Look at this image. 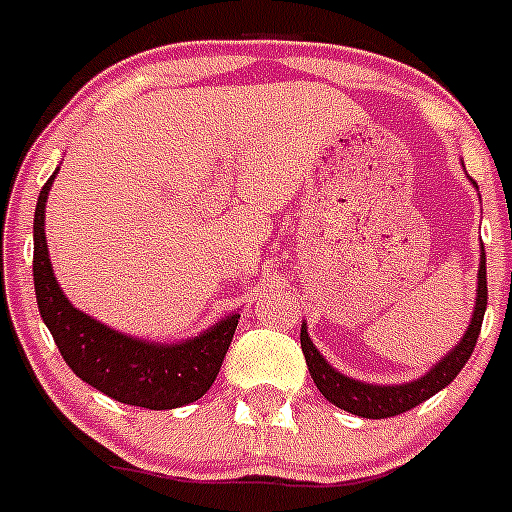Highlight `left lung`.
Here are the masks:
<instances>
[{
	"instance_id": "1",
	"label": "left lung",
	"mask_w": 512,
	"mask_h": 512,
	"mask_svg": "<svg viewBox=\"0 0 512 512\" xmlns=\"http://www.w3.org/2000/svg\"><path fill=\"white\" fill-rule=\"evenodd\" d=\"M474 184V182H472ZM487 310V264H485V248H482V256H479V271H477V302H474L472 320H469L467 330L461 341L451 348L449 354L441 356V361L428 369L423 377L413 379V382L402 384H372L361 382V379L348 377L341 374L338 369L325 361V356L320 354L318 346L310 341V333H307V323H302L300 330V343L302 354H305L307 369H310V377L315 382V387L320 390V395L328 402H333L336 408L346 410L351 415H359V418H392V415L408 413L415 405L425 402L428 397H433L436 392H441L443 387H449L456 379V374L464 369V364L469 361L474 351V343L479 338V330H482V320H485Z\"/></svg>"
}]
</instances>
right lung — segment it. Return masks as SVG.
I'll use <instances>...</instances> for the list:
<instances>
[{"instance_id": "obj_1", "label": "right lung", "mask_w": 512, "mask_h": 512, "mask_svg": "<svg viewBox=\"0 0 512 512\" xmlns=\"http://www.w3.org/2000/svg\"><path fill=\"white\" fill-rule=\"evenodd\" d=\"M58 169L35 205L33 282L38 310L71 372L94 390L148 410L182 408L200 400L223 366L241 315L230 312L210 328L176 343L135 338L76 310L53 274L45 243V202Z\"/></svg>"}]
</instances>
